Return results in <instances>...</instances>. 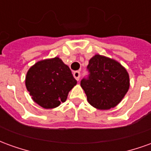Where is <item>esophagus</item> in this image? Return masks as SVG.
<instances>
[{"label": "esophagus", "mask_w": 151, "mask_h": 151, "mask_svg": "<svg viewBox=\"0 0 151 151\" xmlns=\"http://www.w3.org/2000/svg\"><path fill=\"white\" fill-rule=\"evenodd\" d=\"M80 76H81V73L79 72V71H75V72L73 73V77L75 78V79L77 81H78L79 78H80Z\"/></svg>", "instance_id": "esophagus-1"}]
</instances>
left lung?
<instances>
[{
	"label": "left lung",
	"instance_id": "8db88e82",
	"mask_svg": "<svg viewBox=\"0 0 151 151\" xmlns=\"http://www.w3.org/2000/svg\"><path fill=\"white\" fill-rule=\"evenodd\" d=\"M88 75L81 81L89 104L100 110L116 107L129 87L126 69L114 60L95 55L87 65Z\"/></svg>",
	"mask_w": 151,
	"mask_h": 151
}]
</instances>
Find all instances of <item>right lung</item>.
Segmentation results:
<instances>
[{
    "label": "right lung",
    "mask_w": 151,
    "mask_h": 151,
    "mask_svg": "<svg viewBox=\"0 0 151 151\" xmlns=\"http://www.w3.org/2000/svg\"><path fill=\"white\" fill-rule=\"evenodd\" d=\"M77 84L69 66L58 57L39 61L28 70L26 86L36 104L43 108L58 107Z\"/></svg>",
    "instance_id": "obj_1"
}]
</instances>
